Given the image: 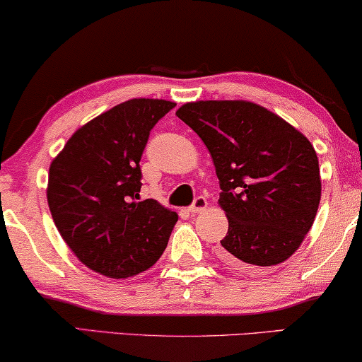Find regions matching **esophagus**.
<instances>
[{"mask_svg":"<svg viewBox=\"0 0 362 362\" xmlns=\"http://www.w3.org/2000/svg\"><path fill=\"white\" fill-rule=\"evenodd\" d=\"M207 207V199L204 196H197L196 199H194V202H192V206L189 207V211L192 212V214H194V212H201V211H204Z\"/></svg>","mask_w":362,"mask_h":362,"instance_id":"obj_1","label":"esophagus"}]
</instances>
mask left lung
Returning a JSON list of instances; mask_svg holds the SVG:
<instances>
[{"mask_svg":"<svg viewBox=\"0 0 362 362\" xmlns=\"http://www.w3.org/2000/svg\"><path fill=\"white\" fill-rule=\"evenodd\" d=\"M176 115L204 141L219 177V206L229 221L219 259L255 270L293 255L321 199L318 156L308 138L245 100L191 102Z\"/></svg>","mask_w":362,"mask_h":362,"instance_id":"obj_1","label":"left lung"}]
</instances>
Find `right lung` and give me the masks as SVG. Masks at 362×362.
I'll list each match as a JSON object with an SVG mask.
<instances>
[{
    "label": "right lung",
    "instance_id": "right-lung-1",
    "mask_svg": "<svg viewBox=\"0 0 362 362\" xmlns=\"http://www.w3.org/2000/svg\"><path fill=\"white\" fill-rule=\"evenodd\" d=\"M175 102L132 98L78 128L49 168L47 204L78 260L110 279L156 264L177 214L140 201V160L151 128Z\"/></svg>",
    "mask_w": 362,
    "mask_h": 362
}]
</instances>
